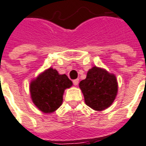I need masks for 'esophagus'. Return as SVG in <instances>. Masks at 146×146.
<instances>
[{
    "instance_id": "esophagus-1",
    "label": "esophagus",
    "mask_w": 146,
    "mask_h": 146,
    "mask_svg": "<svg viewBox=\"0 0 146 146\" xmlns=\"http://www.w3.org/2000/svg\"><path fill=\"white\" fill-rule=\"evenodd\" d=\"M73 84L75 86L78 85V84H79V79H76V80H73Z\"/></svg>"
}]
</instances>
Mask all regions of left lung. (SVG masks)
Listing matches in <instances>:
<instances>
[{"label": "left lung", "mask_w": 146, "mask_h": 146, "mask_svg": "<svg viewBox=\"0 0 146 146\" xmlns=\"http://www.w3.org/2000/svg\"><path fill=\"white\" fill-rule=\"evenodd\" d=\"M79 87L87 106L96 111H102L113 104L118 91L116 76L104 69L94 66L88 70L86 79Z\"/></svg>", "instance_id": "obj_1"}]
</instances>
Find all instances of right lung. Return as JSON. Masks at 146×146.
I'll return each instance as SVG.
<instances>
[{
  "mask_svg": "<svg viewBox=\"0 0 146 146\" xmlns=\"http://www.w3.org/2000/svg\"><path fill=\"white\" fill-rule=\"evenodd\" d=\"M73 85L66 74H59L56 70L49 68L30 83L32 101L43 113H51L60 107L64 91Z\"/></svg>",
  "mask_w": 146,
  "mask_h": 146,
  "instance_id": "right-lung-1",
  "label": "right lung"
}]
</instances>
